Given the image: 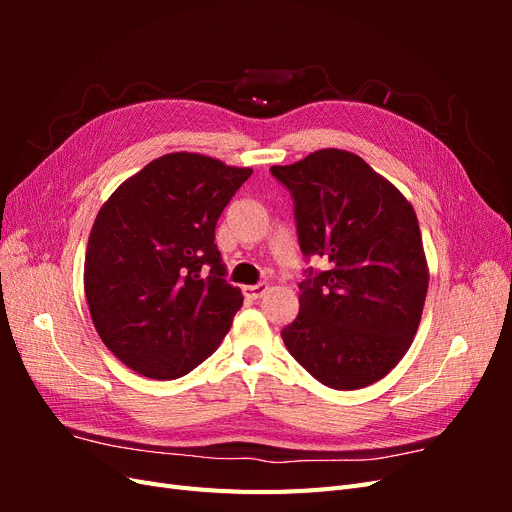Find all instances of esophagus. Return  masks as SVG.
<instances>
[{
	"instance_id": "1",
	"label": "esophagus",
	"mask_w": 512,
	"mask_h": 512,
	"mask_svg": "<svg viewBox=\"0 0 512 512\" xmlns=\"http://www.w3.org/2000/svg\"><path fill=\"white\" fill-rule=\"evenodd\" d=\"M269 290V286L267 284H254V286H243V294L247 299H252V301H256V299H260L262 294H265Z\"/></svg>"
}]
</instances>
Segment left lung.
<instances>
[{
    "label": "left lung",
    "mask_w": 512,
    "mask_h": 512,
    "mask_svg": "<svg viewBox=\"0 0 512 512\" xmlns=\"http://www.w3.org/2000/svg\"><path fill=\"white\" fill-rule=\"evenodd\" d=\"M294 198L301 252L327 271L299 284L288 352L318 382L354 391L404 359L423 316L429 267L410 200L346 149L273 166Z\"/></svg>",
    "instance_id": "obj_1"
}]
</instances>
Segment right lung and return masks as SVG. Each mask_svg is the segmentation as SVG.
<instances>
[{
	"label": "right lung",
	"mask_w": 512,
	"mask_h": 512,
	"mask_svg": "<svg viewBox=\"0 0 512 512\" xmlns=\"http://www.w3.org/2000/svg\"><path fill=\"white\" fill-rule=\"evenodd\" d=\"M250 175V166L175 151L128 177L100 207L85 299L104 346L136 374L181 378L222 344L243 294L224 280L215 224Z\"/></svg>",
	"instance_id": "right-lung-1"
}]
</instances>
